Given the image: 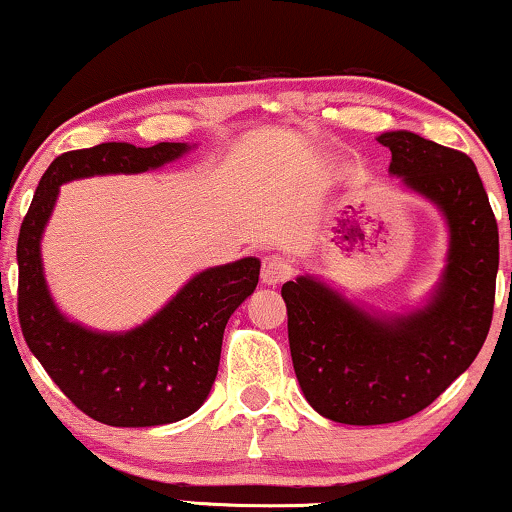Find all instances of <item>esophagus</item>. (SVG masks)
Segmentation results:
<instances>
[{
  "mask_svg": "<svg viewBox=\"0 0 512 512\" xmlns=\"http://www.w3.org/2000/svg\"><path fill=\"white\" fill-rule=\"evenodd\" d=\"M290 262L283 255H266L262 259V283L264 285H280L290 278Z\"/></svg>",
  "mask_w": 512,
  "mask_h": 512,
  "instance_id": "1",
  "label": "esophagus"
}]
</instances>
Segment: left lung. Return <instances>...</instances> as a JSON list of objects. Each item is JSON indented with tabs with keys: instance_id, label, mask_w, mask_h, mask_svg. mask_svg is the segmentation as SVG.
<instances>
[{
	"instance_id": "8db88e82",
	"label": "left lung",
	"mask_w": 512,
	"mask_h": 512,
	"mask_svg": "<svg viewBox=\"0 0 512 512\" xmlns=\"http://www.w3.org/2000/svg\"><path fill=\"white\" fill-rule=\"evenodd\" d=\"M403 190L441 211L445 269L422 306L385 315L311 273L287 280V336L306 401L341 424L420 413L469 369L485 343L499 271V229L469 155L397 129L378 136Z\"/></svg>"
}]
</instances>
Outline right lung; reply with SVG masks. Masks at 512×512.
I'll return each instance as SVG.
<instances>
[{"mask_svg":"<svg viewBox=\"0 0 512 512\" xmlns=\"http://www.w3.org/2000/svg\"><path fill=\"white\" fill-rule=\"evenodd\" d=\"M190 143H99L53 160L18 236V318L32 355L92 420L157 427L192 415L215 383L222 334L255 292L259 259L211 266L187 280L160 311L127 331H97L57 308L43 273L41 239L60 185L106 174H143L183 157Z\"/></svg>","mask_w":512,"mask_h":512,"instance_id":"right-lung-1","label":"right lung"}]
</instances>
